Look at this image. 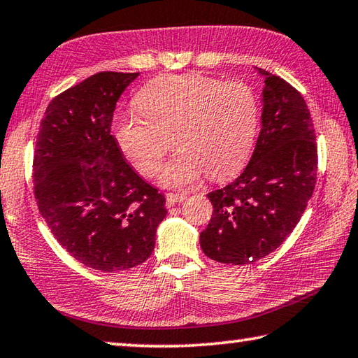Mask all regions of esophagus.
Returning <instances> with one entry per match:
<instances>
[{
	"mask_svg": "<svg viewBox=\"0 0 358 358\" xmlns=\"http://www.w3.org/2000/svg\"><path fill=\"white\" fill-rule=\"evenodd\" d=\"M186 200V194H175V192H169L166 194V205L167 206H173L175 203H180V201Z\"/></svg>",
	"mask_w": 358,
	"mask_h": 358,
	"instance_id": "esophagus-1",
	"label": "esophagus"
}]
</instances>
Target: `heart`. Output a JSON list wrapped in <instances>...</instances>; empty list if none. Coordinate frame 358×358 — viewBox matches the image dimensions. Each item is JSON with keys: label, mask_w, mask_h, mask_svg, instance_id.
<instances>
[{"label": "heart", "mask_w": 358, "mask_h": 358, "mask_svg": "<svg viewBox=\"0 0 358 358\" xmlns=\"http://www.w3.org/2000/svg\"><path fill=\"white\" fill-rule=\"evenodd\" d=\"M138 111L117 115L120 150L145 177L161 173L166 187H186L206 172L211 180L235 175L249 158L258 129V100L243 81L222 83L197 73L162 75L134 99Z\"/></svg>", "instance_id": "heart-1"}]
</instances>
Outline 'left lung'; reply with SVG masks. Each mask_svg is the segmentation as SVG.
Masks as SVG:
<instances>
[{"mask_svg":"<svg viewBox=\"0 0 358 358\" xmlns=\"http://www.w3.org/2000/svg\"><path fill=\"white\" fill-rule=\"evenodd\" d=\"M262 131L249 164L222 189L208 194L213 216L200 233L206 257L249 264L269 255L294 230L313 196L317 147L303 96L263 69Z\"/></svg>","mask_w":358,"mask_h":358,"instance_id":"left-lung-1","label":"left lung"}]
</instances>
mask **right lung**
<instances>
[{"label":"right lung","mask_w":358,"mask_h":358,"mask_svg":"<svg viewBox=\"0 0 358 358\" xmlns=\"http://www.w3.org/2000/svg\"><path fill=\"white\" fill-rule=\"evenodd\" d=\"M139 73L100 71L55 96L37 134L34 197L64 249L87 268L144 263L166 199L123 158L111 134L115 103Z\"/></svg>","instance_id":"1"}]
</instances>
